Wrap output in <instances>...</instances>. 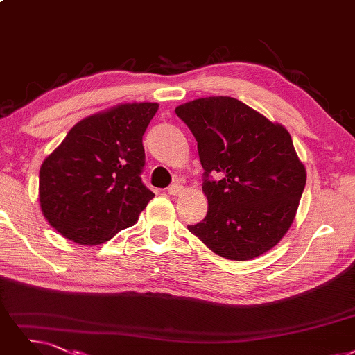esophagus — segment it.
I'll return each mask as SVG.
<instances>
[{
  "label": "esophagus",
  "mask_w": 355,
  "mask_h": 355,
  "mask_svg": "<svg viewBox=\"0 0 355 355\" xmlns=\"http://www.w3.org/2000/svg\"><path fill=\"white\" fill-rule=\"evenodd\" d=\"M182 192V185L180 183H173V185H170L167 188V193L168 195H179Z\"/></svg>",
  "instance_id": "1"
}]
</instances>
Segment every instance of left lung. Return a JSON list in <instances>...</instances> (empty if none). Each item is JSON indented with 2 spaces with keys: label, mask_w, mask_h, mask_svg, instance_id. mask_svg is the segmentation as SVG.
I'll return each mask as SVG.
<instances>
[{
  "label": "left lung",
  "mask_w": 355,
  "mask_h": 355,
  "mask_svg": "<svg viewBox=\"0 0 355 355\" xmlns=\"http://www.w3.org/2000/svg\"><path fill=\"white\" fill-rule=\"evenodd\" d=\"M193 134L208 211L188 225L214 253L249 261L290 229L306 170L288 131L233 97H204L175 109Z\"/></svg>",
  "instance_id": "8db88e82"
}]
</instances>
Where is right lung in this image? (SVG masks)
Returning <instances> with one entry per match:
<instances>
[{
	"instance_id": "add662e5",
	"label": "right lung",
	"mask_w": 355,
	"mask_h": 355,
	"mask_svg": "<svg viewBox=\"0 0 355 355\" xmlns=\"http://www.w3.org/2000/svg\"><path fill=\"white\" fill-rule=\"evenodd\" d=\"M157 103H126L80 121L39 172V201L53 229L101 245L138 220L154 193L141 173L143 135Z\"/></svg>"
}]
</instances>
